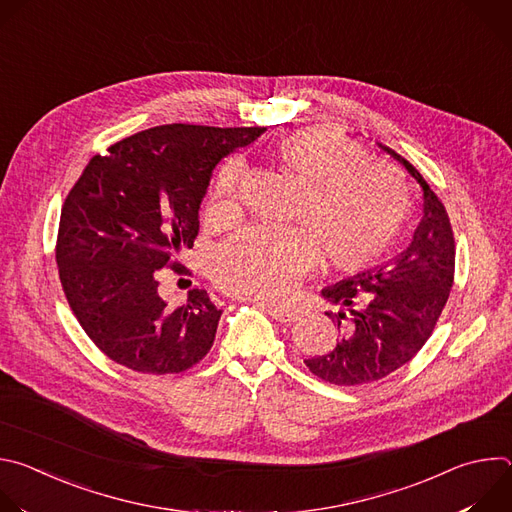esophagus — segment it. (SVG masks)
<instances>
[{
    "label": "esophagus",
    "instance_id": "1",
    "mask_svg": "<svg viewBox=\"0 0 512 512\" xmlns=\"http://www.w3.org/2000/svg\"><path fill=\"white\" fill-rule=\"evenodd\" d=\"M255 304L259 306V308H263V310H267L277 322H281V324H285V322H294L296 320V310H291V308H283V306H273V304H265V302H259V300H255Z\"/></svg>",
    "mask_w": 512,
    "mask_h": 512
}]
</instances>
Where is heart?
Here are the masks:
<instances>
[{
  "label": "heart",
  "mask_w": 512,
  "mask_h": 512,
  "mask_svg": "<svg viewBox=\"0 0 512 512\" xmlns=\"http://www.w3.org/2000/svg\"><path fill=\"white\" fill-rule=\"evenodd\" d=\"M277 162L302 188L298 229L251 227L218 245L208 259L212 281L233 296L283 298L318 253L344 273L379 259L397 237L411 204L403 172L369 162L362 145L324 129H304L279 141ZM241 162L229 160L214 182L208 214L235 221L241 212Z\"/></svg>",
  "instance_id": "1"
}]
</instances>
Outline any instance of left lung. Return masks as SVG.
<instances>
[{"instance_id":"1","label":"left lung","mask_w":512,"mask_h":512,"mask_svg":"<svg viewBox=\"0 0 512 512\" xmlns=\"http://www.w3.org/2000/svg\"><path fill=\"white\" fill-rule=\"evenodd\" d=\"M423 188V216L405 251L322 289L336 312L334 348L306 362L318 379L354 387L385 379L427 342L454 285L456 245L450 216L423 176L397 152L379 143Z\"/></svg>"}]
</instances>
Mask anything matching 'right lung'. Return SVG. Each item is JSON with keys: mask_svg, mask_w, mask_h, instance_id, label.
<instances>
[{"mask_svg": "<svg viewBox=\"0 0 512 512\" xmlns=\"http://www.w3.org/2000/svg\"><path fill=\"white\" fill-rule=\"evenodd\" d=\"M265 127L172 123L93 156L68 192L56 263L72 314L95 346L135 373L174 375L210 350L223 310L204 289L170 308L160 269L192 249L214 166Z\"/></svg>", "mask_w": 512, "mask_h": 512, "instance_id": "add662e5", "label": "right lung"}]
</instances>
